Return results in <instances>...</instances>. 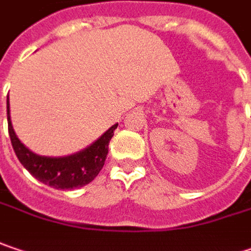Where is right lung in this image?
I'll return each mask as SVG.
<instances>
[{
	"instance_id": "add662e5",
	"label": "right lung",
	"mask_w": 251,
	"mask_h": 251,
	"mask_svg": "<svg viewBox=\"0 0 251 251\" xmlns=\"http://www.w3.org/2000/svg\"><path fill=\"white\" fill-rule=\"evenodd\" d=\"M8 133L14 152L23 166L39 182L48 184L53 189H76L91 183L105 165L108 155L109 140L113 136V130L118 124L109 127L99 139L89 148L75 155L65 157H45L32 153L17 138L11 119H9V102L7 100Z\"/></svg>"
}]
</instances>
